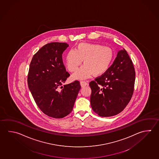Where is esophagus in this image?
I'll return each instance as SVG.
<instances>
[{
	"label": "esophagus",
	"mask_w": 159,
	"mask_h": 159,
	"mask_svg": "<svg viewBox=\"0 0 159 159\" xmlns=\"http://www.w3.org/2000/svg\"><path fill=\"white\" fill-rule=\"evenodd\" d=\"M80 84H81L82 87H84L88 86L89 84H88L87 82H85V81H81V82H80Z\"/></svg>",
	"instance_id": "esophagus-1"
}]
</instances>
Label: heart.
<instances>
[{
	"label": "heart",
	"mask_w": 159,
	"mask_h": 159,
	"mask_svg": "<svg viewBox=\"0 0 159 159\" xmlns=\"http://www.w3.org/2000/svg\"><path fill=\"white\" fill-rule=\"evenodd\" d=\"M114 59V52L110 47L99 43H81L75 50H70L66 56V64L70 72H75L81 65L84 64L72 75L75 80H84L104 74L110 67Z\"/></svg>",
	"instance_id": "b5f03b06"
}]
</instances>
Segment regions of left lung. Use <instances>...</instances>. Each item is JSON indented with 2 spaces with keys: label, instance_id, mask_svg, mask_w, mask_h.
<instances>
[{
  "label": "left lung",
  "instance_id": "left-lung-1",
  "mask_svg": "<svg viewBox=\"0 0 159 159\" xmlns=\"http://www.w3.org/2000/svg\"><path fill=\"white\" fill-rule=\"evenodd\" d=\"M135 76L132 61L126 50H119L107 72L90 82V102L94 112L108 117L124 110L133 95Z\"/></svg>",
  "mask_w": 159,
  "mask_h": 159
}]
</instances>
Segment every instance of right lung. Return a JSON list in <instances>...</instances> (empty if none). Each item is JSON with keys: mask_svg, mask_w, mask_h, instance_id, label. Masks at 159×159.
<instances>
[{"mask_svg": "<svg viewBox=\"0 0 159 159\" xmlns=\"http://www.w3.org/2000/svg\"><path fill=\"white\" fill-rule=\"evenodd\" d=\"M69 46L65 43H50L34 55L29 68L27 84L34 99L47 116L62 118L73 110L80 82L64 84L69 76L62 59Z\"/></svg>", "mask_w": 159, "mask_h": 159, "instance_id": "1", "label": "right lung"}]
</instances>
